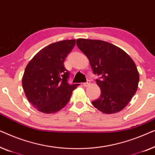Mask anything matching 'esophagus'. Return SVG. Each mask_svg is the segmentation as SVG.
Segmentation results:
<instances>
[{
  "mask_svg": "<svg viewBox=\"0 0 155 155\" xmlns=\"http://www.w3.org/2000/svg\"><path fill=\"white\" fill-rule=\"evenodd\" d=\"M90 84H91V81L89 80H88V81H87V82L84 83V84H83V86H85V87H87V86H88L89 85H90Z\"/></svg>",
  "mask_w": 155,
  "mask_h": 155,
  "instance_id": "1",
  "label": "esophagus"
}]
</instances>
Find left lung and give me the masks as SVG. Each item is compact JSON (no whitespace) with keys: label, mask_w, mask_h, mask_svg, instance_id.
Listing matches in <instances>:
<instances>
[{"label":"left lung","mask_w":155,"mask_h":155,"mask_svg":"<svg viewBox=\"0 0 155 155\" xmlns=\"http://www.w3.org/2000/svg\"><path fill=\"white\" fill-rule=\"evenodd\" d=\"M78 48L86 55L101 94L93 105L104 114H114L125 108L136 93L139 73L131 58L120 48L106 41L78 38Z\"/></svg>","instance_id":"8db88e82"}]
</instances>
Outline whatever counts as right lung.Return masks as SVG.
Wrapping results in <instances>:
<instances>
[{"mask_svg":"<svg viewBox=\"0 0 155 155\" xmlns=\"http://www.w3.org/2000/svg\"><path fill=\"white\" fill-rule=\"evenodd\" d=\"M76 40L51 43L41 49L26 67L22 77L24 91L38 111L53 114L68 103L72 91L79 84L69 85V72L64 62L74 47Z\"/></svg>","mask_w":155,"mask_h":155,"instance_id":"obj_1","label":"right lung"}]
</instances>
